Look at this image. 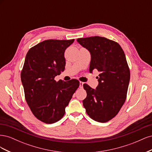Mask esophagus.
<instances>
[{"label": "esophagus", "instance_id": "34e87169", "mask_svg": "<svg viewBox=\"0 0 152 152\" xmlns=\"http://www.w3.org/2000/svg\"><path fill=\"white\" fill-rule=\"evenodd\" d=\"M80 83V86H79V87H80V88H82V87H83V85H84V82H79Z\"/></svg>", "mask_w": 152, "mask_h": 152}]
</instances>
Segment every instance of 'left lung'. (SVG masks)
I'll use <instances>...</instances> for the list:
<instances>
[{
  "instance_id": "1",
  "label": "left lung",
  "mask_w": 152,
  "mask_h": 152,
  "mask_svg": "<svg viewBox=\"0 0 152 152\" xmlns=\"http://www.w3.org/2000/svg\"><path fill=\"white\" fill-rule=\"evenodd\" d=\"M77 42L91 54L90 73L99 72L96 89L86 84L83 100L87 115L94 121L107 122L120 111L125 102L130 80L126 55L117 42L102 37L78 39Z\"/></svg>"
}]
</instances>
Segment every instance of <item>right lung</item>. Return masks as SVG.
Listing matches in <instances>:
<instances>
[{
	"instance_id": "right-lung-1",
	"label": "right lung",
	"mask_w": 152,
	"mask_h": 152,
	"mask_svg": "<svg viewBox=\"0 0 152 152\" xmlns=\"http://www.w3.org/2000/svg\"><path fill=\"white\" fill-rule=\"evenodd\" d=\"M74 42L72 40H46L29 49L26 55L21 79L25 99L31 112L46 124L63 117L79 81L54 80L65 67L64 53Z\"/></svg>"
}]
</instances>
